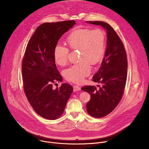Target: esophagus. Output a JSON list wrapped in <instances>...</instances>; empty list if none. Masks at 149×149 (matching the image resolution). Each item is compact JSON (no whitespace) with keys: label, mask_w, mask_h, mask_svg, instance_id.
<instances>
[{"label":"esophagus","mask_w":149,"mask_h":149,"mask_svg":"<svg viewBox=\"0 0 149 149\" xmlns=\"http://www.w3.org/2000/svg\"><path fill=\"white\" fill-rule=\"evenodd\" d=\"M73 89H74V91H79L81 90V88L79 87H78V86H73Z\"/></svg>","instance_id":"34e87169"}]
</instances>
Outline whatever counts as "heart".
Here are the masks:
<instances>
[{"label":"heart","mask_w":149,"mask_h":149,"mask_svg":"<svg viewBox=\"0 0 149 149\" xmlns=\"http://www.w3.org/2000/svg\"><path fill=\"white\" fill-rule=\"evenodd\" d=\"M67 43L73 50L79 51L80 62L75 63L63 71V75L68 81L80 84L91 71L90 64L95 65L103 58L105 53V35L99 28H80L72 31L67 38ZM70 50L65 46L56 44L54 49V58L56 64L65 65Z\"/></svg>","instance_id":"obj_1"}]
</instances>
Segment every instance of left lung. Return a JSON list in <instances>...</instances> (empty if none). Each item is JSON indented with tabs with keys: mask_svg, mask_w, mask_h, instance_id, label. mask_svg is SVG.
I'll use <instances>...</instances> for the list:
<instances>
[{
	"mask_svg": "<svg viewBox=\"0 0 149 149\" xmlns=\"http://www.w3.org/2000/svg\"><path fill=\"white\" fill-rule=\"evenodd\" d=\"M87 22L102 26L107 33L104 57L100 69L93 77V81L101 86H98V89L94 86H86L81 88L91 95L86 105L88 113L92 117L101 118L112 112L123 97L128 62L123 42L109 24L101 21Z\"/></svg>",
	"mask_w": 149,
	"mask_h": 149,
	"instance_id": "obj_1",
	"label": "left lung"
}]
</instances>
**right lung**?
I'll use <instances>...</instances> for the list:
<instances>
[{"instance_id":"right-lung-1","label":"right lung","mask_w":149,"mask_h":149,"mask_svg":"<svg viewBox=\"0 0 149 149\" xmlns=\"http://www.w3.org/2000/svg\"><path fill=\"white\" fill-rule=\"evenodd\" d=\"M75 24L74 20L44 23L39 26L27 45L22 63L24 90L35 111L48 120L63 113L73 88L63 83L52 88L62 78L56 68L54 49L62 35Z\"/></svg>"}]
</instances>
